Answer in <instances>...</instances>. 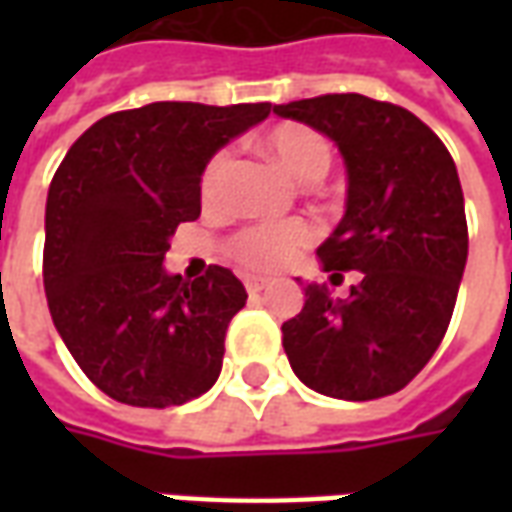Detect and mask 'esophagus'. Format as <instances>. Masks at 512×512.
Wrapping results in <instances>:
<instances>
[{"mask_svg": "<svg viewBox=\"0 0 512 512\" xmlns=\"http://www.w3.org/2000/svg\"><path fill=\"white\" fill-rule=\"evenodd\" d=\"M244 285L249 293H260V290L268 288V279L266 277H244Z\"/></svg>", "mask_w": 512, "mask_h": 512, "instance_id": "34e87169", "label": "esophagus"}]
</instances>
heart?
<instances>
[{"mask_svg": "<svg viewBox=\"0 0 512 512\" xmlns=\"http://www.w3.org/2000/svg\"><path fill=\"white\" fill-rule=\"evenodd\" d=\"M279 167L299 183H318L332 167V147L315 128L301 123H282L263 139ZM230 172V153L219 150L202 169V200L216 202ZM312 241V227L304 222H260L246 227L230 241V255L249 271H279Z\"/></svg>", "mask_w": 512, "mask_h": 512, "instance_id": "obj_1", "label": "heart"}]
</instances>
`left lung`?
I'll return each instance as SVG.
<instances>
[{
    "label": "left lung",
    "instance_id": "left-lung-1",
    "mask_svg": "<svg viewBox=\"0 0 512 512\" xmlns=\"http://www.w3.org/2000/svg\"><path fill=\"white\" fill-rule=\"evenodd\" d=\"M329 136L348 172L345 213L318 246L332 285L359 271L348 299L307 282L304 307L282 323L301 384L340 400H376L436 354L458 299L469 233L450 150L417 115L359 93L274 106Z\"/></svg>",
    "mask_w": 512,
    "mask_h": 512
}]
</instances>
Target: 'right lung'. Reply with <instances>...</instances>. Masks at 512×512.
Segmentation results:
<instances>
[{
  "mask_svg": "<svg viewBox=\"0 0 512 512\" xmlns=\"http://www.w3.org/2000/svg\"><path fill=\"white\" fill-rule=\"evenodd\" d=\"M271 104L158 101L101 117L54 172L43 288L62 343L101 392L139 408L183 406L222 373L224 332L246 304L230 268L186 282L164 255L200 216L202 169Z\"/></svg>",
  "mask_w": 512,
  "mask_h": 512,
  "instance_id": "add662e5",
  "label": "right lung"
}]
</instances>
